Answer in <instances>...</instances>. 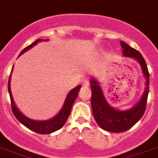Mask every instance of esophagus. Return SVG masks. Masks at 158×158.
Segmentation results:
<instances>
[{
	"instance_id": "esophagus-1",
	"label": "esophagus",
	"mask_w": 158,
	"mask_h": 158,
	"mask_svg": "<svg viewBox=\"0 0 158 158\" xmlns=\"http://www.w3.org/2000/svg\"><path fill=\"white\" fill-rule=\"evenodd\" d=\"M82 85L83 86H89V81L88 79H84V80L82 81Z\"/></svg>"
}]
</instances>
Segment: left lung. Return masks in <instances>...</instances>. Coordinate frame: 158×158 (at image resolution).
Masks as SVG:
<instances>
[{
	"instance_id": "left-lung-1",
	"label": "left lung",
	"mask_w": 158,
	"mask_h": 158,
	"mask_svg": "<svg viewBox=\"0 0 158 158\" xmlns=\"http://www.w3.org/2000/svg\"><path fill=\"white\" fill-rule=\"evenodd\" d=\"M124 56L135 58L141 66L142 72L146 79V88L140 101L131 109L125 111L117 110L109 106L106 101L101 87L95 80H90L91 106L94 119L101 128L111 132H122L128 130L143 116L146 109L147 98L149 91V73L144 59L137 50L126 43L120 41Z\"/></svg>"
}]
</instances>
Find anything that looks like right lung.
Instances as JSON below:
<instances>
[{"instance_id": "add662e5", "label": "right lung", "mask_w": 158, "mask_h": 158, "mask_svg": "<svg viewBox=\"0 0 158 158\" xmlns=\"http://www.w3.org/2000/svg\"><path fill=\"white\" fill-rule=\"evenodd\" d=\"M40 41V40H37L36 41L32 43L31 45L27 46V48H25L21 52L19 56H21V55L23 54V53H24L26 51H27L28 49L31 48L33 46H35V44H37ZM10 76H11V73H10V78H9V81H8V90H9V94H10V102H11L12 111L14 113V116L16 117L17 119H18L21 123H23V124L24 125V126H26L27 128L31 129V131H35V132H37V133L39 134L52 133V132H54V131H57V130L60 129L61 127H63L64 125L65 122L67 121L69 116L74 101L76 100L77 97L78 95V93H79V91H80L81 88V85H77V87L73 89L69 93L67 98H66V100H65L63 108L61 109V110L60 111V113L57 114L56 116L54 117V118H52V119H49V120L35 121L27 118V117L25 116L24 114H22V113L18 110V108L16 107V106L14 104V100H13V98H12L11 90H10Z\"/></svg>"}]
</instances>
